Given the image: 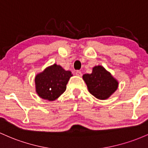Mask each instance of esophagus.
<instances>
[{"label": "esophagus", "instance_id": "esophagus-1", "mask_svg": "<svg viewBox=\"0 0 148 148\" xmlns=\"http://www.w3.org/2000/svg\"><path fill=\"white\" fill-rule=\"evenodd\" d=\"M75 75L77 76H82V73H81V71H77L75 72Z\"/></svg>", "mask_w": 148, "mask_h": 148}]
</instances>
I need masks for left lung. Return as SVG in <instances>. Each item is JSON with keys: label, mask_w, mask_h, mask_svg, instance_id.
Wrapping results in <instances>:
<instances>
[{"label": "left lung", "mask_w": 148, "mask_h": 148, "mask_svg": "<svg viewBox=\"0 0 148 148\" xmlns=\"http://www.w3.org/2000/svg\"><path fill=\"white\" fill-rule=\"evenodd\" d=\"M82 77L89 92L101 100L110 97L118 87L117 81L101 66L94 67L92 73L84 74Z\"/></svg>", "instance_id": "obj_1"}]
</instances>
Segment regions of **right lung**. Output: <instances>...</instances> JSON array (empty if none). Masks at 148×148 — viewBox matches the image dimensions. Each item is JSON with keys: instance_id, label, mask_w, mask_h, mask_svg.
<instances>
[{"instance_id": "obj_1", "label": "right lung", "mask_w": 148, "mask_h": 148, "mask_svg": "<svg viewBox=\"0 0 148 148\" xmlns=\"http://www.w3.org/2000/svg\"><path fill=\"white\" fill-rule=\"evenodd\" d=\"M71 72L56 64L49 66L35 78L36 92L40 97L48 101L56 100L66 89Z\"/></svg>"}]
</instances>
